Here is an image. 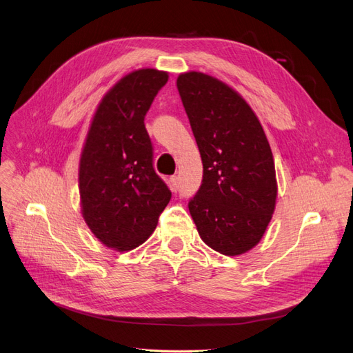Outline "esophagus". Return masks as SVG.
<instances>
[{
  "label": "esophagus",
  "instance_id": "obj_1",
  "mask_svg": "<svg viewBox=\"0 0 353 353\" xmlns=\"http://www.w3.org/2000/svg\"><path fill=\"white\" fill-rule=\"evenodd\" d=\"M170 181H172L173 190H177L179 189V177L177 176H172V177H170Z\"/></svg>",
  "mask_w": 353,
  "mask_h": 353
}]
</instances>
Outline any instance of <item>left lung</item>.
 I'll use <instances>...</instances> for the list:
<instances>
[{"label":"left lung","instance_id":"obj_1","mask_svg":"<svg viewBox=\"0 0 353 353\" xmlns=\"http://www.w3.org/2000/svg\"><path fill=\"white\" fill-rule=\"evenodd\" d=\"M177 90L203 164L190 215L211 249L243 254L263 237L276 203L275 163L265 130L237 91L211 75L180 74Z\"/></svg>","mask_w":353,"mask_h":353}]
</instances>
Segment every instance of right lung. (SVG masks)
Here are the masks:
<instances>
[{
  "label": "right lung",
  "instance_id": "obj_1",
  "mask_svg": "<svg viewBox=\"0 0 353 353\" xmlns=\"http://www.w3.org/2000/svg\"><path fill=\"white\" fill-rule=\"evenodd\" d=\"M168 74L143 68L121 78L94 113L80 160L81 212L110 249L129 252L154 232L172 192L152 165L145 114Z\"/></svg>",
  "mask_w": 353,
  "mask_h": 353
}]
</instances>
